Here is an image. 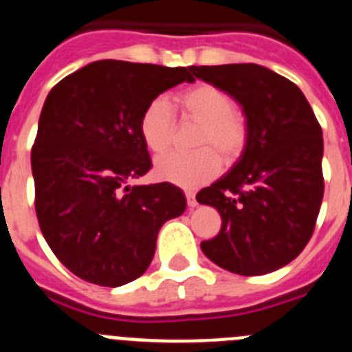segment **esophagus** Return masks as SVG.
I'll use <instances>...</instances> for the list:
<instances>
[{
  "mask_svg": "<svg viewBox=\"0 0 352 352\" xmlns=\"http://www.w3.org/2000/svg\"><path fill=\"white\" fill-rule=\"evenodd\" d=\"M186 199H187V206H189V208H196L197 206L196 196H194L192 190H186Z\"/></svg>",
  "mask_w": 352,
  "mask_h": 352,
  "instance_id": "1",
  "label": "esophagus"
}]
</instances>
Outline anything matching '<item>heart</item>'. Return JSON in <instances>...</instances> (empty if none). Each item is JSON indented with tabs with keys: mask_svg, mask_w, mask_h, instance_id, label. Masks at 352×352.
I'll list each match as a JSON object with an SVG mask.
<instances>
[{
	"mask_svg": "<svg viewBox=\"0 0 352 352\" xmlns=\"http://www.w3.org/2000/svg\"><path fill=\"white\" fill-rule=\"evenodd\" d=\"M182 117L197 122L194 153H168L155 163V173L163 182L194 189L214 179L220 158L232 163L248 144V120L234 110V101L223 89L208 82L194 84L177 94ZM175 117L165 98H155L146 104L139 118V132L146 148L163 153L172 142ZM221 156L218 157L217 155Z\"/></svg>",
	"mask_w": 352,
	"mask_h": 352,
	"instance_id": "1",
	"label": "heart"
}]
</instances>
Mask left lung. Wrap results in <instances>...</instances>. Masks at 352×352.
Wrapping results in <instances>:
<instances>
[{"label": "left lung", "instance_id": "obj_1", "mask_svg": "<svg viewBox=\"0 0 352 352\" xmlns=\"http://www.w3.org/2000/svg\"><path fill=\"white\" fill-rule=\"evenodd\" d=\"M242 107L248 144L230 172L199 190L221 228L201 242L232 274L265 275L298 258L315 230L323 199L322 127L298 85L256 63L192 67Z\"/></svg>", "mask_w": 352, "mask_h": 352}]
</instances>
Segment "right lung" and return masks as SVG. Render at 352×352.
<instances>
[{"mask_svg": "<svg viewBox=\"0 0 352 352\" xmlns=\"http://www.w3.org/2000/svg\"><path fill=\"white\" fill-rule=\"evenodd\" d=\"M192 67L100 60L47 94L32 146L36 214L47 245L78 278L118 287L141 277L156 237L186 210L168 182L127 186L151 168L139 118Z\"/></svg>", "mask_w": 352, "mask_h": 352, "instance_id": "add662e5", "label": "right lung"}]
</instances>
